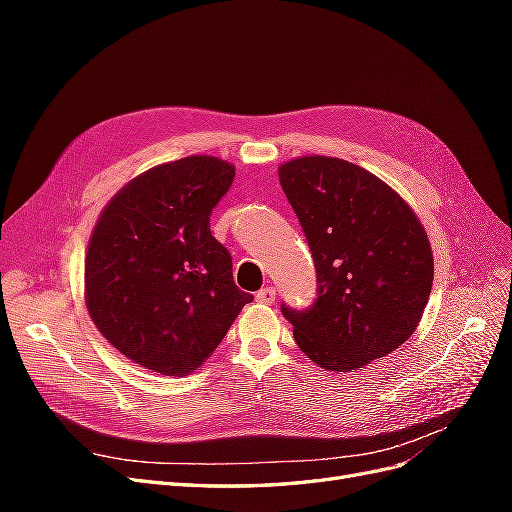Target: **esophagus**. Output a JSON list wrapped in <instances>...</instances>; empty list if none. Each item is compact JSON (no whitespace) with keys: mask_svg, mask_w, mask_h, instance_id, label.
<instances>
[{"mask_svg":"<svg viewBox=\"0 0 512 512\" xmlns=\"http://www.w3.org/2000/svg\"><path fill=\"white\" fill-rule=\"evenodd\" d=\"M256 301H258V303H265V305H271V303L275 301V288H271V286L260 288V290L256 292Z\"/></svg>","mask_w":512,"mask_h":512,"instance_id":"34e87169","label":"esophagus"}]
</instances>
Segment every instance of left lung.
Listing matches in <instances>:
<instances>
[{
	"label": "left lung",
	"mask_w": 512,
	"mask_h": 512,
	"mask_svg": "<svg viewBox=\"0 0 512 512\" xmlns=\"http://www.w3.org/2000/svg\"><path fill=\"white\" fill-rule=\"evenodd\" d=\"M316 267L307 309L282 303L294 342L320 367L350 371L414 333L433 284L427 232L389 185L339 158L280 166Z\"/></svg>",
	"instance_id": "8db88e82"
}]
</instances>
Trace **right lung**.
<instances>
[{
  "instance_id": "obj_1",
  "label": "right lung",
  "mask_w": 512,
  "mask_h": 512,
  "mask_svg": "<svg viewBox=\"0 0 512 512\" xmlns=\"http://www.w3.org/2000/svg\"><path fill=\"white\" fill-rule=\"evenodd\" d=\"M235 166L190 156L147 170L102 211L85 258V301L98 331L134 363L166 376L220 346L250 292L209 218Z\"/></svg>"
}]
</instances>
